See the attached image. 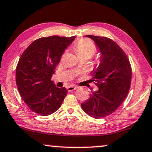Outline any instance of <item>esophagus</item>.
<instances>
[{
    "label": "esophagus",
    "mask_w": 152,
    "mask_h": 152,
    "mask_svg": "<svg viewBox=\"0 0 152 152\" xmlns=\"http://www.w3.org/2000/svg\"><path fill=\"white\" fill-rule=\"evenodd\" d=\"M78 89V87L76 86H69L67 87V91H72L74 90H75V89Z\"/></svg>",
    "instance_id": "1"
}]
</instances>
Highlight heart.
<instances>
[{"label": "heart", "instance_id": "obj_1", "mask_svg": "<svg viewBox=\"0 0 152 152\" xmlns=\"http://www.w3.org/2000/svg\"><path fill=\"white\" fill-rule=\"evenodd\" d=\"M75 51L78 57L85 56L89 59L95 55L96 49L92 42L88 40H81L76 44Z\"/></svg>", "mask_w": 152, "mask_h": 152}]
</instances>
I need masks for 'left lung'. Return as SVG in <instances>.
I'll return each instance as SVG.
<instances>
[{"label":"left lung","mask_w":152,"mask_h":152,"mask_svg":"<svg viewBox=\"0 0 152 152\" xmlns=\"http://www.w3.org/2000/svg\"><path fill=\"white\" fill-rule=\"evenodd\" d=\"M94 42L100 53V63L92 71V80L98 87L81 103L83 110L94 118L114 113L125 99L132 80V67L125 53L110 38L85 36Z\"/></svg>","instance_id":"left-lung-1"}]
</instances>
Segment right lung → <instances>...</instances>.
<instances>
[{
	"label": "right lung",
	"instance_id": "add662e5",
	"mask_svg": "<svg viewBox=\"0 0 152 152\" xmlns=\"http://www.w3.org/2000/svg\"><path fill=\"white\" fill-rule=\"evenodd\" d=\"M75 36H52L34 40L24 51L16 67V85L29 108L46 116L57 111L67 94L51 80L64 51Z\"/></svg>",
	"mask_w": 152,
	"mask_h": 152
}]
</instances>
